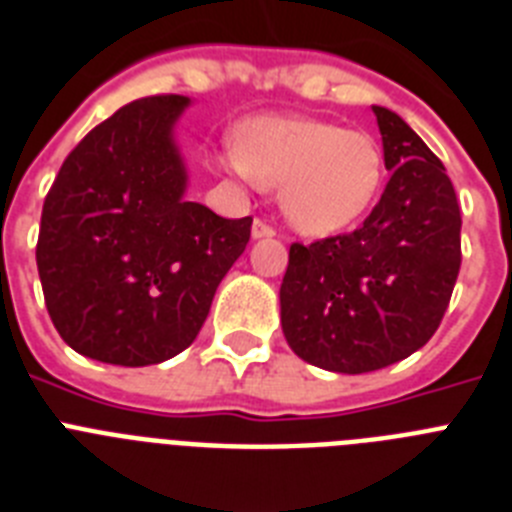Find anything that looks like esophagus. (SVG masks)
I'll return each mask as SVG.
<instances>
[{"label": "esophagus", "instance_id": "esophagus-1", "mask_svg": "<svg viewBox=\"0 0 512 512\" xmlns=\"http://www.w3.org/2000/svg\"><path fill=\"white\" fill-rule=\"evenodd\" d=\"M252 236L255 239H268V236H276V229L268 221H263V218H255L252 221Z\"/></svg>", "mask_w": 512, "mask_h": 512}]
</instances>
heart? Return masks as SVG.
<instances>
[{
	"label": "heart",
	"instance_id": "1",
	"mask_svg": "<svg viewBox=\"0 0 512 512\" xmlns=\"http://www.w3.org/2000/svg\"><path fill=\"white\" fill-rule=\"evenodd\" d=\"M229 166L263 187H281L283 216L307 236L338 234L359 221L382 182V150L367 132L304 117L249 119Z\"/></svg>",
	"mask_w": 512,
	"mask_h": 512
}]
</instances>
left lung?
I'll return each instance as SVG.
<instances>
[{
    "label": "left lung",
    "mask_w": 512,
    "mask_h": 512,
    "mask_svg": "<svg viewBox=\"0 0 512 512\" xmlns=\"http://www.w3.org/2000/svg\"><path fill=\"white\" fill-rule=\"evenodd\" d=\"M372 111L390 171L380 203L351 234L291 244L281 283L291 351L343 375L422 349L461 270V208L445 166L395 111Z\"/></svg>",
    "instance_id": "left-lung-1"
}]
</instances>
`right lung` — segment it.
I'll use <instances>...</instances> for the list:
<instances>
[{
	"label": "right lung",
	"mask_w": 512,
	"mask_h": 512,
	"mask_svg": "<svg viewBox=\"0 0 512 512\" xmlns=\"http://www.w3.org/2000/svg\"><path fill=\"white\" fill-rule=\"evenodd\" d=\"M187 96H148L64 158L41 213L36 263L49 317L77 354L119 367L166 362L197 338L252 218L184 200L174 122Z\"/></svg>",
	"instance_id": "add662e5"
}]
</instances>
